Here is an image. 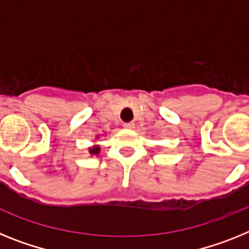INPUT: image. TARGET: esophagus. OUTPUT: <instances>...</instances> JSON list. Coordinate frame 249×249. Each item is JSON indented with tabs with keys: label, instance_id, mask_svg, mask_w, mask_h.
Here are the masks:
<instances>
[{
	"label": "esophagus",
	"instance_id": "1",
	"mask_svg": "<svg viewBox=\"0 0 249 249\" xmlns=\"http://www.w3.org/2000/svg\"><path fill=\"white\" fill-rule=\"evenodd\" d=\"M123 127H124V128H128V129H132V128H135V123H133V122H128V123H123Z\"/></svg>",
	"mask_w": 249,
	"mask_h": 249
}]
</instances>
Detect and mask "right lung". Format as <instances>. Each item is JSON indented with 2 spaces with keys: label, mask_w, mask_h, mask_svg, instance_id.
<instances>
[{
  "label": "right lung",
  "mask_w": 249,
  "mask_h": 249,
  "mask_svg": "<svg viewBox=\"0 0 249 249\" xmlns=\"http://www.w3.org/2000/svg\"><path fill=\"white\" fill-rule=\"evenodd\" d=\"M89 151L92 156H97L101 151V147L100 146H92V147H89Z\"/></svg>",
  "instance_id": "obj_1"
}]
</instances>
